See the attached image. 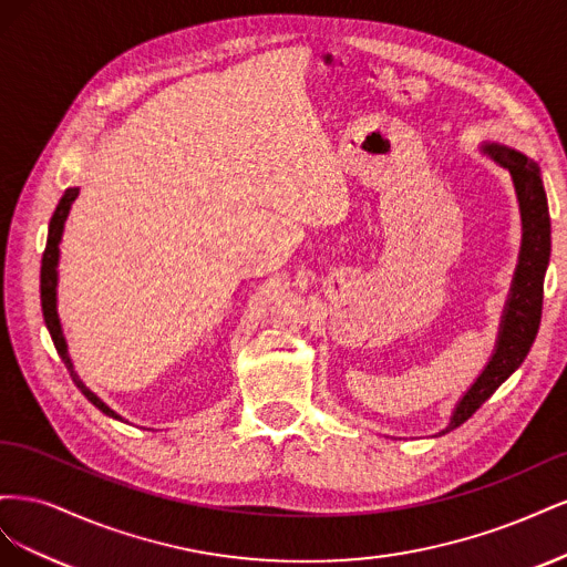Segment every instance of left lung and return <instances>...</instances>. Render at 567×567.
Returning a JSON list of instances; mask_svg holds the SVG:
<instances>
[{
  "label": "left lung",
  "instance_id": "left-lung-1",
  "mask_svg": "<svg viewBox=\"0 0 567 567\" xmlns=\"http://www.w3.org/2000/svg\"><path fill=\"white\" fill-rule=\"evenodd\" d=\"M480 151L499 167L508 169L513 188H516L518 196L523 238L518 265L516 271H513L511 290L489 362L480 371L473 385L463 392V398L452 411L447 427H442L437 435L450 433L461 423H466L492 398L496 388L525 362L532 342H535L539 331L544 274L548 267V257H551V219H548V203L539 165L527 158L525 153L504 144L485 142Z\"/></svg>",
  "mask_w": 567,
  "mask_h": 567
}]
</instances>
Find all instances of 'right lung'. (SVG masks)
I'll list each match as a JSON object with an SVG mask.
<instances>
[{
  "instance_id": "1",
  "label": "right lung",
  "mask_w": 567,
  "mask_h": 567,
  "mask_svg": "<svg viewBox=\"0 0 567 567\" xmlns=\"http://www.w3.org/2000/svg\"><path fill=\"white\" fill-rule=\"evenodd\" d=\"M78 194H80L78 186L65 188V194L61 196L56 210H54V215H51V221H49V236H47V248H44V255H42V271H40L42 312H44V323H47V329L51 333V340H54V346H56V352L61 354L65 369L71 371L73 381L80 388V392L99 411H104L106 416L123 421V416H120L117 411H113L104 400L99 398V394H94L87 385L82 383V379L73 367V359H71V354H68V342H65V336H63V329H61V319H59V260H61V248L59 246H61V238H63V227H65L68 213H71Z\"/></svg>"
}]
</instances>
